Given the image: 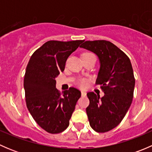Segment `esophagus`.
<instances>
[{
    "label": "esophagus",
    "instance_id": "obj_1",
    "mask_svg": "<svg viewBox=\"0 0 152 152\" xmlns=\"http://www.w3.org/2000/svg\"><path fill=\"white\" fill-rule=\"evenodd\" d=\"M81 93H82V96H87V93H86V92H85V91H82L81 92Z\"/></svg>",
    "mask_w": 152,
    "mask_h": 152
}]
</instances>
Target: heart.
<instances>
[{
	"instance_id": "b5f03b06",
	"label": "heart",
	"mask_w": 152,
	"mask_h": 152,
	"mask_svg": "<svg viewBox=\"0 0 152 152\" xmlns=\"http://www.w3.org/2000/svg\"><path fill=\"white\" fill-rule=\"evenodd\" d=\"M76 84H77L78 86L80 87L81 88H87V87H88L89 82L87 79H85V78H81V79H78Z\"/></svg>"
}]
</instances>
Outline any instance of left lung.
<instances>
[{
    "instance_id": "1",
    "label": "left lung",
    "mask_w": 152,
    "mask_h": 152,
    "mask_svg": "<svg viewBox=\"0 0 152 152\" xmlns=\"http://www.w3.org/2000/svg\"><path fill=\"white\" fill-rule=\"evenodd\" d=\"M80 47L94 52L100 60L96 85L104 96L87 93L90 104L86 112L90 126L107 132L121 122L131 106L135 84L132 66L128 56L110 41H85Z\"/></svg>"
}]
</instances>
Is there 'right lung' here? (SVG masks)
I'll return each mask as SVG.
<instances>
[{
  "label": "right lung",
  "instance_id": "right-lung-1",
  "mask_svg": "<svg viewBox=\"0 0 152 152\" xmlns=\"http://www.w3.org/2000/svg\"><path fill=\"white\" fill-rule=\"evenodd\" d=\"M83 40H50L31 56L24 75L27 108L37 124L47 132L58 134L69 126L81 92L75 87L61 93L55 78L64 71L68 56Z\"/></svg>",
  "mask_w": 152,
  "mask_h": 152
}]
</instances>
